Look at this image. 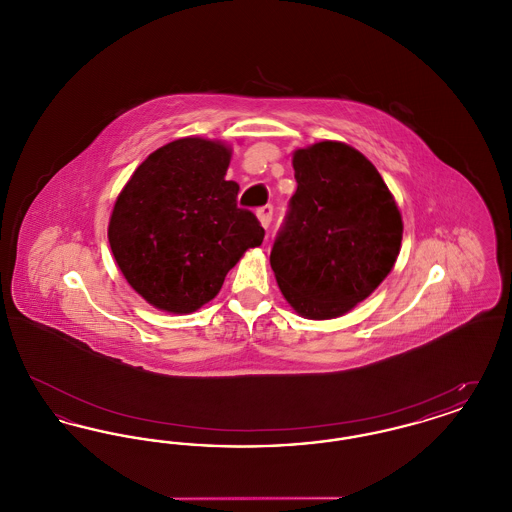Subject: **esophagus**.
<instances>
[{
	"mask_svg": "<svg viewBox=\"0 0 512 512\" xmlns=\"http://www.w3.org/2000/svg\"><path fill=\"white\" fill-rule=\"evenodd\" d=\"M257 217H259L261 226H263V228H268V226H270V222H272V205H265V207L257 209Z\"/></svg>",
	"mask_w": 512,
	"mask_h": 512,
	"instance_id": "34e87169",
	"label": "esophagus"
}]
</instances>
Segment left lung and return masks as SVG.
<instances>
[{"label": "left lung", "instance_id": "8db88e82", "mask_svg": "<svg viewBox=\"0 0 512 512\" xmlns=\"http://www.w3.org/2000/svg\"><path fill=\"white\" fill-rule=\"evenodd\" d=\"M293 171L297 190L270 267L299 315L340 317L390 274L403 238L401 213L376 167L341 142L297 149Z\"/></svg>", "mask_w": 512, "mask_h": 512}]
</instances>
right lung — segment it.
Returning a JSON list of instances; mask_svg holds the SVG:
<instances>
[{"label": "right lung", "mask_w": 512, "mask_h": 512, "mask_svg": "<svg viewBox=\"0 0 512 512\" xmlns=\"http://www.w3.org/2000/svg\"><path fill=\"white\" fill-rule=\"evenodd\" d=\"M230 149L182 138L153 151L117 197L109 244L128 284L169 313L211 301L245 249L263 244L257 217L224 180Z\"/></svg>", "instance_id": "1"}]
</instances>
